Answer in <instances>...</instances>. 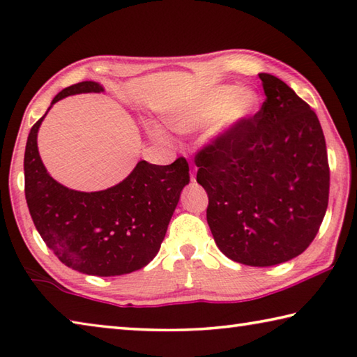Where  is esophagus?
I'll return each instance as SVG.
<instances>
[{
    "label": "esophagus",
    "instance_id": "obj_1",
    "mask_svg": "<svg viewBox=\"0 0 357 357\" xmlns=\"http://www.w3.org/2000/svg\"><path fill=\"white\" fill-rule=\"evenodd\" d=\"M190 179L195 181V168H193V170L190 172Z\"/></svg>",
    "mask_w": 357,
    "mask_h": 357
}]
</instances>
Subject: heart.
<instances>
[{
  "mask_svg": "<svg viewBox=\"0 0 357 357\" xmlns=\"http://www.w3.org/2000/svg\"><path fill=\"white\" fill-rule=\"evenodd\" d=\"M259 105L261 98L256 90L222 86L174 109L168 114L167 123L178 132H192L212 119L211 135L222 137L255 115ZM151 134L159 140H165V134L156 126L151 128Z\"/></svg>",
  "mask_w": 357,
  "mask_h": 357,
  "instance_id": "1",
  "label": "heart"
}]
</instances>
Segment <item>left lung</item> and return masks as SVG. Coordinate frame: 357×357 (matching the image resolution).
<instances>
[{
  "instance_id": "1",
  "label": "left lung",
  "mask_w": 357,
  "mask_h": 357,
  "mask_svg": "<svg viewBox=\"0 0 357 357\" xmlns=\"http://www.w3.org/2000/svg\"><path fill=\"white\" fill-rule=\"evenodd\" d=\"M264 105L197 156L207 225L231 261L271 267L300 256L326 213L329 165L320 121L280 77L259 75Z\"/></svg>"
}]
</instances>
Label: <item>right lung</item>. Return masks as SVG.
Wrapping results in <instances>:
<instances>
[{"instance_id":"1","label":"right lung","mask_w":357,"mask_h":357,"mask_svg":"<svg viewBox=\"0 0 357 357\" xmlns=\"http://www.w3.org/2000/svg\"><path fill=\"white\" fill-rule=\"evenodd\" d=\"M100 92L105 89L98 82L84 81L63 89L51 106L70 95ZM45 115L31 128L24 150L26 203L43 242L62 264L86 275L119 276L144 268L158 255L181 190L189 184L187 160L179 158L170 165L140 160L128 178L106 190L68 189L50 176L38 154L37 132Z\"/></svg>"}]
</instances>
